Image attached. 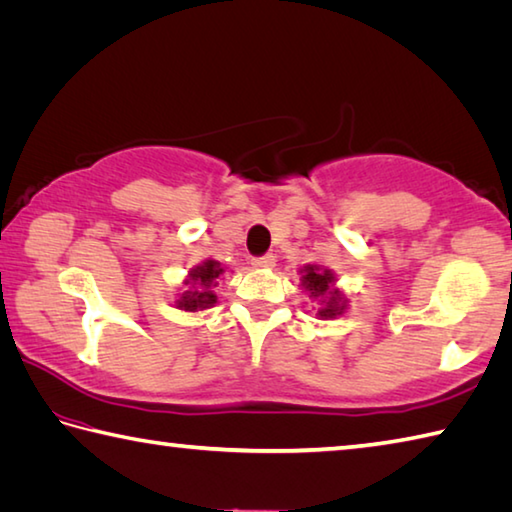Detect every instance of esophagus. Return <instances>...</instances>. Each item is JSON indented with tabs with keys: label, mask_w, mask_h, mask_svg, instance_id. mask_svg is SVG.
<instances>
[{
	"label": "esophagus",
	"mask_w": 512,
	"mask_h": 512,
	"mask_svg": "<svg viewBox=\"0 0 512 512\" xmlns=\"http://www.w3.org/2000/svg\"><path fill=\"white\" fill-rule=\"evenodd\" d=\"M252 265L256 269H272L276 265V258L272 254H265V256H258L252 260Z\"/></svg>",
	"instance_id": "34e87169"
}]
</instances>
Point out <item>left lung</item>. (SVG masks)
Listing matches in <instances>:
<instances>
[{
	"label": "left lung",
	"instance_id": "1",
	"mask_svg": "<svg viewBox=\"0 0 512 512\" xmlns=\"http://www.w3.org/2000/svg\"><path fill=\"white\" fill-rule=\"evenodd\" d=\"M301 274V287L310 294L312 301L318 303L316 318L321 321H332V318L345 314L350 298H347L339 287H336V274L325 265H305L298 269Z\"/></svg>",
	"mask_w": 512,
	"mask_h": 512
}]
</instances>
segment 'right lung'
I'll list each match as a JSON object with an SVG mask.
<instances>
[{
  "instance_id": "1",
  "label": "right lung",
  "mask_w": 512,
  "mask_h": 512,
  "mask_svg": "<svg viewBox=\"0 0 512 512\" xmlns=\"http://www.w3.org/2000/svg\"><path fill=\"white\" fill-rule=\"evenodd\" d=\"M225 274V267L214 258L202 260L200 265L191 267L189 274L182 281V292L176 296V307L182 312L196 314L209 310L218 303L216 287L220 276Z\"/></svg>"
}]
</instances>
